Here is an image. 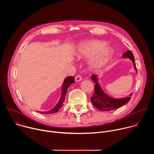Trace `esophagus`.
<instances>
[{
    "label": "esophagus",
    "instance_id": "34e87169",
    "mask_svg": "<svg viewBox=\"0 0 154 154\" xmlns=\"http://www.w3.org/2000/svg\"><path fill=\"white\" fill-rule=\"evenodd\" d=\"M81 80H82V78L80 75H77V77H75V81L76 82H80Z\"/></svg>",
    "mask_w": 154,
    "mask_h": 154
}]
</instances>
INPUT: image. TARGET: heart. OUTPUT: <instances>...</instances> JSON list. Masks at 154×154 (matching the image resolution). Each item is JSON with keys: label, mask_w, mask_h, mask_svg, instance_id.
<instances>
[{"label": "heart", "mask_w": 154, "mask_h": 154, "mask_svg": "<svg viewBox=\"0 0 154 154\" xmlns=\"http://www.w3.org/2000/svg\"><path fill=\"white\" fill-rule=\"evenodd\" d=\"M106 43L98 40L82 42L79 47L77 56L90 58V63L93 68H99L108 63L113 54L111 47Z\"/></svg>", "instance_id": "1"}]
</instances>
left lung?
Wrapping results in <instances>:
<instances>
[{"label":"left lung","mask_w":154,"mask_h":154,"mask_svg":"<svg viewBox=\"0 0 154 154\" xmlns=\"http://www.w3.org/2000/svg\"><path fill=\"white\" fill-rule=\"evenodd\" d=\"M122 58H129L133 63L134 69L137 72L136 68V64L135 62V58L134 55L130 51H127L124 53ZM92 80L95 83L94 93L91 98L93 105L98 109L101 111H110L116 109L125 104H126L131 99L132 93H130L128 96L122 98H114L107 95L102 89V88L99 83L97 75H93L91 77Z\"/></svg>","instance_id":"obj_1"}]
</instances>
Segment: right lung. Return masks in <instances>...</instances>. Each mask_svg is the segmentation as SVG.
I'll return each mask as SVG.
<instances>
[{
	"label": "right lung",
	"instance_id": "add662e5",
	"mask_svg": "<svg viewBox=\"0 0 154 154\" xmlns=\"http://www.w3.org/2000/svg\"><path fill=\"white\" fill-rule=\"evenodd\" d=\"M74 82H75V80H74V77L70 76V77H68L66 78L64 80V82H63V83L62 85L61 96H60V98L57 104L50 111L42 112H40L42 114H53L55 113H57L59 111V109L63 106V103L64 102L65 97H66V95L68 88L71 85H72Z\"/></svg>",
	"mask_w": 154,
	"mask_h": 154
}]
</instances>
